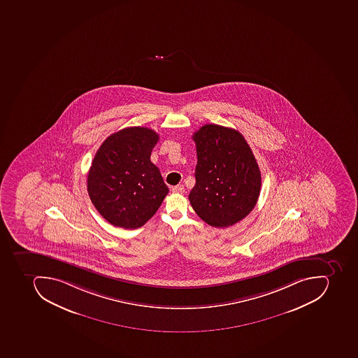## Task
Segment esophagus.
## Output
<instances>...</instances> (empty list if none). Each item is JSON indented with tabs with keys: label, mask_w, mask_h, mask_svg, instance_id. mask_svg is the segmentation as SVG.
<instances>
[{
	"label": "esophagus",
	"mask_w": 358,
	"mask_h": 358,
	"mask_svg": "<svg viewBox=\"0 0 358 358\" xmlns=\"http://www.w3.org/2000/svg\"><path fill=\"white\" fill-rule=\"evenodd\" d=\"M172 192L173 193L182 194L184 193V192H185V188H184V185L180 184V185L173 186Z\"/></svg>",
	"instance_id": "esophagus-1"
}]
</instances>
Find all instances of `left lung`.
<instances>
[{"label": "left lung", "instance_id": "8db88e82", "mask_svg": "<svg viewBox=\"0 0 358 358\" xmlns=\"http://www.w3.org/2000/svg\"><path fill=\"white\" fill-rule=\"evenodd\" d=\"M196 183L188 195L205 223L224 229L250 214L261 193V171L238 131L206 124L194 133Z\"/></svg>", "mask_w": 358, "mask_h": 358}]
</instances>
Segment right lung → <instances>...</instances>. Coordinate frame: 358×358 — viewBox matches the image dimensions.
<instances>
[{"instance_id":"right-lung-1","label":"right lung","mask_w":358,"mask_h":358,"mask_svg":"<svg viewBox=\"0 0 358 358\" xmlns=\"http://www.w3.org/2000/svg\"><path fill=\"white\" fill-rule=\"evenodd\" d=\"M159 134L133 127L102 143L87 175V192L101 215L112 225L138 229L159 210L169 193L151 153Z\"/></svg>"}]
</instances>
